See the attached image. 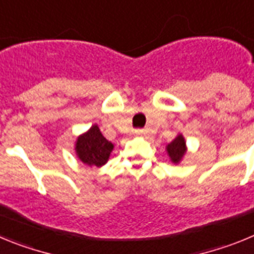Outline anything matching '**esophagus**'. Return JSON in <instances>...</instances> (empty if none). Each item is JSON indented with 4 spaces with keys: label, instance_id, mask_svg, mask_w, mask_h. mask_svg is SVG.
<instances>
[{
    "label": "esophagus",
    "instance_id": "esophagus-1",
    "mask_svg": "<svg viewBox=\"0 0 254 254\" xmlns=\"http://www.w3.org/2000/svg\"><path fill=\"white\" fill-rule=\"evenodd\" d=\"M134 134H136V136H141V137H142V136H145V134H146V131H145V129H136V131H134Z\"/></svg>",
    "mask_w": 254,
    "mask_h": 254
}]
</instances>
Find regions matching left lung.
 Returning <instances> with one entry per match:
<instances>
[{
  "instance_id": "left-lung-1",
  "label": "left lung",
  "mask_w": 254,
  "mask_h": 254,
  "mask_svg": "<svg viewBox=\"0 0 254 254\" xmlns=\"http://www.w3.org/2000/svg\"><path fill=\"white\" fill-rule=\"evenodd\" d=\"M168 155H169L170 160L174 164H178L182 160V158L185 156L187 147H186V141L185 137L182 134H178L174 140L170 143H168L167 146Z\"/></svg>"
}]
</instances>
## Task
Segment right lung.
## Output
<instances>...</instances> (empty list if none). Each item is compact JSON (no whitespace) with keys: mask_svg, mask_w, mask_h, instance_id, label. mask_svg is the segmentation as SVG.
<instances>
[{"mask_svg":"<svg viewBox=\"0 0 254 254\" xmlns=\"http://www.w3.org/2000/svg\"><path fill=\"white\" fill-rule=\"evenodd\" d=\"M113 147V143L103 136L96 125L81 136H78L75 143L77 158L89 167L98 168L107 163Z\"/></svg>","mask_w":254,"mask_h":254,"instance_id":"right-lung-1","label":"right lung"}]
</instances>
